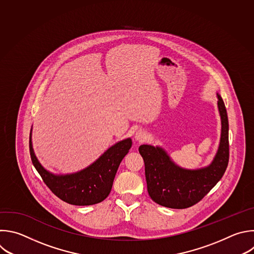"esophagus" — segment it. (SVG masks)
Returning a JSON list of instances; mask_svg holds the SVG:
<instances>
[{
	"mask_svg": "<svg viewBox=\"0 0 254 254\" xmlns=\"http://www.w3.org/2000/svg\"><path fill=\"white\" fill-rule=\"evenodd\" d=\"M147 137H148V133L145 130H142V129L137 130L135 135H134V138L138 141H144V140L147 139Z\"/></svg>",
	"mask_w": 254,
	"mask_h": 254,
	"instance_id": "1",
	"label": "esophagus"
}]
</instances>
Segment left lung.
<instances>
[{
    "label": "left lung",
    "instance_id": "8db88e82",
    "mask_svg": "<svg viewBox=\"0 0 254 254\" xmlns=\"http://www.w3.org/2000/svg\"><path fill=\"white\" fill-rule=\"evenodd\" d=\"M218 110L221 118V137L211 164L196 171L176 165L160 147L142 144L138 151L144 161L147 191L159 205L170 208H188L199 202L223 177L229 159L228 119L219 95Z\"/></svg>",
    "mask_w": 254,
    "mask_h": 254
}]
</instances>
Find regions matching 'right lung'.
I'll use <instances>...</instances> for the list:
<instances>
[{
  "mask_svg": "<svg viewBox=\"0 0 254 254\" xmlns=\"http://www.w3.org/2000/svg\"><path fill=\"white\" fill-rule=\"evenodd\" d=\"M131 144L130 138L122 140L110 147L86 170L73 175L54 176L38 161L32 147L30 133V154L36 170L55 195L73 205H92L108 197L119 165Z\"/></svg>",
  "mask_w": 254,
  "mask_h": 254,
  "instance_id": "add662e5",
  "label": "right lung"
}]
</instances>
